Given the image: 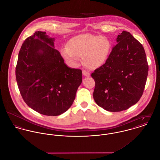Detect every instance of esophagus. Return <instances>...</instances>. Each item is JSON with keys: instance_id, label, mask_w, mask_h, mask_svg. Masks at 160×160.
<instances>
[{"instance_id": "34e87169", "label": "esophagus", "mask_w": 160, "mask_h": 160, "mask_svg": "<svg viewBox=\"0 0 160 160\" xmlns=\"http://www.w3.org/2000/svg\"><path fill=\"white\" fill-rule=\"evenodd\" d=\"M82 73L85 77H89L90 75V73L89 72L86 71H83Z\"/></svg>"}]
</instances>
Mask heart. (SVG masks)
Instances as JSON below:
<instances>
[{"label": "heart", "mask_w": 160, "mask_h": 160, "mask_svg": "<svg viewBox=\"0 0 160 160\" xmlns=\"http://www.w3.org/2000/svg\"><path fill=\"white\" fill-rule=\"evenodd\" d=\"M110 50L111 43L106 37L85 34L72 38L61 54L73 66H77L79 57H83L84 64L89 69H95L106 63Z\"/></svg>", "instance_id": "heart-1"}]
</instances>
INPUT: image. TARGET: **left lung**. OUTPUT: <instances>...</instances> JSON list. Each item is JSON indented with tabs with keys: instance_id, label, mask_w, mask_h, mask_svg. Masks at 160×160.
I'll return each instance as SVG.
<instances>
[{
	"instance_id": "left-lung-1",
	"label": "left lung",
	"mask_w": 160,
	"mask_h": 160,
	"mask_svg": "<svg viewBox=\"0 0 160 160\" xmlns=\"http://www.w3.org/2000/svg\"><path fill=\"white\" fill-rule=\"evenodd\" d=\"M116 40L106 63L91 74L96 103L112 112L125 110L139 101L148 71L142 44L126 31Z\"/></svg>"
}]
</instances>
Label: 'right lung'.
I'll use <instances>...</instances> for the list:
<instances>
[{"instance_id":"right-lung-1","label":"right lung","mask_w":160,"mask_h":160,"mask_svg":"<svg viewBox=\"0 0 160 160\" xmlns=\"http://www.w3.org/2000/svg\"><path fill=\"white\" fill-rule=\"evenodd\" d=\"M54 38L37 31L18 54L16 78L26 104L42 115L57 116L72 105L82 82L80 69L68 67L54 48Z\"/></svg>"}]
</instances>
